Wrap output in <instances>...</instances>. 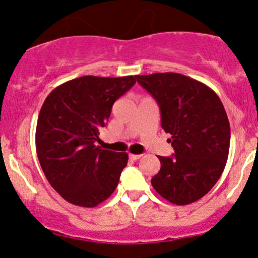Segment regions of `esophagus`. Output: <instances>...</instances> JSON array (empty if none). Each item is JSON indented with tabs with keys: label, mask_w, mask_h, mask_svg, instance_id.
I'll use <instances>...</instances> for the list:
<instances>
[{
	"label": "esophagus",
	"mask_w": 258,
	"mask_h": 258,
	"mask_svg": "<svg viewBox=\"0 0 258 258\" xmlns=\"http://www.w3.org/2000/svg\"><path fill=\"white\" fill-rule=\"evenodd\" d=\"M128 156H130V159H132V160H138L142 158V154H130Z\"/></svg>",
	"instance_id": "1"
}]
</instances>
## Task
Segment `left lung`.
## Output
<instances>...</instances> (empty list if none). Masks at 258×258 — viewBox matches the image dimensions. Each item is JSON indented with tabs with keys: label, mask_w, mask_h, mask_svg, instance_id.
<instances>
[{
	"label": "left lung",
	"mask_w": 258,
	"mask_h": 258,
	"mask_svg": "<svg viewBox=\"0 0 258 258\" xmlns=\"http://www.w3.org/2000/svg\"><path fill=\"white\" fill-rule=\"evenodd\" d=\"M158 102L161 127L170 133L172 156H158L152 185L164 199L188 205L220 179L229 153L230 126L221 99L203 82L177 73L137 75Z\"/></svg>",
	"instance_id": "left-lung-1"
}]
</instances>
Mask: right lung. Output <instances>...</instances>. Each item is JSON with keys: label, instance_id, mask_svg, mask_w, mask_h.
I'll list each match as a JSON object with an SVG mask.
<instances>
[{"label": "right lung", "instance_id": "right-lung-1", "mask_svg": "<svg viewBox=\"0 0 258 258\" xmlns=\"http://www.w3.org/2000/svg\"><path fill=\"white\" fill-rule=\"evenodd\" d=\"M136 76H82L58 86L38 114L36 152L49 184L68 203L94 207L116 189L128 155L96 146L112 104Z\"/></svg>", "mask_w": 258, "mask_h": 258}]
</instances>
